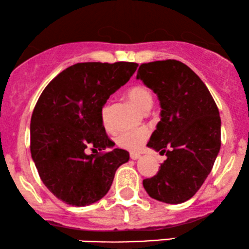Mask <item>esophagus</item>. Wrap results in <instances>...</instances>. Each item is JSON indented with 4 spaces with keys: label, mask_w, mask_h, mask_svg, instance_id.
<instances>
[{
    "label": "esophagus",
    "mask_w": 249,
    "mask_h": 249,
    "mask_svg": "<svg viewBox=\"0 0 249 249\" xmlns=\"http://www.w3.org/2000/svg\"><path fill=\"white\" fill-rule=\"evenodd\" d=\"M130 157H131V159H132V160H137V159L141 158V154H139V153H131Z\"/></svg>",
    "instance_id": "esophagus-1"
}]
</instances>
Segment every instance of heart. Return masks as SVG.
Returning <instances> with one entry per match:
<instances>
[{"instance_id": "1", "label": "heart", "mask_w": 249, "mask_h": 249, "mask_svg": "<svg viewBox=\"0 0 249 249\" xmlns=\"http://www.w3.org/2000/svg\"><path fill=\"white\" fill-rule=\"evenodd\" d=\"M126 96L128 101L132 103L134 107H137L139 110L142 111V112H147L151 107H152V95H151V92L146 88L141 87V85L131 88L126 92ZM108 112H110V107H108L107 104L104 105L102 108L103 124L107 128H111ZM148 134H150V131L146 127L124 131V132L119 133L118 137H117V144L122 148H125V150L138 151L144 145V142L147 141Z\"/></svg>"}]
</instances>
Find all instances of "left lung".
Returning <instances> with one entry per match:
<instances>
[{
    "instance_id": "obj_1",
    "label": "left lung",
    "mask_w": 249,
    "mask_h": 249,
    "mask_svg": "<svg viewBox=\"0 0 249 249\" xmlns=\"http://www.w3.org/2000/svg\"><path fill=\"white\" fill-rule=\"evenodd\" d=\"M137 79L158 96L161 107L160 122L147 146L167 157L158 173L142 180V185L151 198L181 204L201 187L218 157V107L199 76L179 61L142 64Z\"/></svg>"
}]
</instances>
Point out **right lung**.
<instances>
[{
    "instance_id": "1",
    "label": "right lung",
    "mask_w": 249,
    "mask_h": 249,
    "mask_svg": "<svg viewBox=\"0 0 249 249\" xmlns=\"http://www.w3.org/2000/svg\"><path fill=\"white\" fill-rule=\"evenodd\" d=\"M138 64L77 63L44 89L30 123V151L43 184L65 204L82 207L110 190L116 171L130 159L113 148L103 125L102 108L128 82ZM88 147L107 154L87 155Z\"/></svg>"
}]
</instances>
